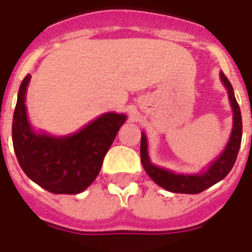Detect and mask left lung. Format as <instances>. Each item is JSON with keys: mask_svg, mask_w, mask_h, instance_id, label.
Here are the masks:
<instances>
[{"mask_svg": "<svg viewBox=\"0 0 252 252\" xmlns=\"http://www.w3.org/2000/svg\"><path fill=\"white\" fill-rule=\"evenodd\" d=\"M220 77H221L222 84L227 89L229 100L233 108V129H231L230 138L225 150L217 159L212 162L205 171L201 174H196V175H184V174H175L166 168L154 166L150 162L149 154H148V140H146L145 133L142 132L141 152H140L142 166L148 172V175L158 186H161L167 191L175 192V193H191V195L200 193L220 180H222L234 166L239 148H241V141H242V116H241V110L234 96L233 86L222 72L220 73Z\"/></svg>", "mask_w": 252, "mask_h": 252, "instance_id": "left-lung-1", "label": "left lung"}]
</instances>
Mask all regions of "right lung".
Masks as SVG:
<instances>
[{"mask_svg":"<svg viewBox=\"0 0 252 252\" xmlns=\"http://www.w3.org/2000/svg\"><path fill=\"white\" fill-rule=\"evenodd\" d=\"M27 74L18 91L13 116V146L19 166L30 179L52 193L76 195L85 191L98 176L103 159L112 145L124 114L107 112L77 133L53 137L36 133L26 112Z\"/></svg>","mask_w":252,"mask_h":252,"instance_id":"1","label":"right lung"}]
</instances>
